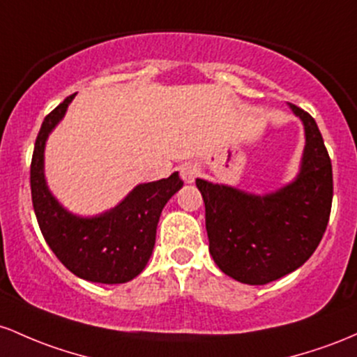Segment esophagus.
I'll return each instance as SVG.
<instances>
[{
    "label": "esophagus",
    "instance_id": "esophagus-1",
    "mask_svg": "<svg viewBox=\"0 0 357 357\" xmlns=\"http://www.w3.org/2000/svg\"><path fill=\"white\" fill-rule=\"evenodd\" d=\"M180 175H182L183 182L185 183H194L195 178H197L199 175V170L195 165H190V163H187V165H182L180 167Z\"/></svg>",
    "mask_w": 357,
    "mask_h": 357
}]
</instances>
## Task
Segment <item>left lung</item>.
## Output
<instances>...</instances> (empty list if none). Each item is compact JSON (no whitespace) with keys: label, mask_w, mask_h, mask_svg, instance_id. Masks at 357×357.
<instances>
[{"label":"left lung","mask_w":357,"mask_h":357,"mask_svg":"<svg viewBox=\"0 0 357 357\" xmlns=\"http://www.w3.org/2000/svg\"><path fill=\"white\" fill-rule=\"evenodd\" d=\"M303 126L305 146L297 175L278 189L253 194L197 178L206 204L209 253L236 282L266 285L310 258L332 206V165L317 123L288 102Z\"/></svg>","instance_id":"obj_1"}]
</instances>
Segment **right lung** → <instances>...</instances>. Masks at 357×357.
I'll return each mask as SVG.
<instances>
[{
  "instance_id": "1",
  "label": "right lung",
  "mask_w": 357,
  "mask_h": 357,
  "mask_svg": "<svg viewBox=\"0 0 357 357\" xmlns=\"http://www.w3.org/2000/svg\"><path fill=\"white\" fill-rule=\"evenodd\" d=\"M75 94L43 119L31 158V200L43 238L62 265L92 283L118 285L145 270L155 248L165 204L182 189L178 172L157 182L138 183L111 209L94 215L70 212L52 194L45 177V146Z\"/></svg>"
}]
</instances>
